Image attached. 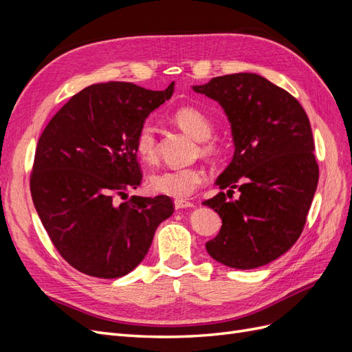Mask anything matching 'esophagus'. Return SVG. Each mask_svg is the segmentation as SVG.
<instances>
[{"mask_svg":"<svg viewBox=\"0 0 352 352\" xmlns=\"http://www.w3.org/2000/svg\"><path fill=\"white\" fill-rule=\"evenodd\" d=\"M194 207V204L190 201H185V199H176L175 201V208L176 210H182V208H190Z\"/></svg>","mask_w":352,"mask_h":352,"instance_id":"34e87169","label":"esophagus"}]
</instances>
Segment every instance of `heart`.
<instances>
[{"mask_svg":"<svg viewBox=\"0 0 352 352\" xmlns=\"http://www.w3.org/2000/svg\"><path fill=\"white\" fill-rule=\"evenodd\" d=\"M176 124L197 141H207L212 133V124L208 117L194 107H182L175 111ZM136 154L145 163H154L157 158V136L150 122H145L138 129L135 138ZM202 153L212 154L214 145L204 144ZM204 170L199 167L188 168H164L154 172L148 177V188L153 194L166 195L176 199H186L204 184Z\"/></svg>","mask_w":352,"mask_h":352,"instance_id":"heart-1","label":"heart"}]
</instances>
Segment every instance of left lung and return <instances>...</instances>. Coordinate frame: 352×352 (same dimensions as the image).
<instances>
[{
    "label": "left lung",
    "instance_id": "8db88e82",
    "mask_svg": "<svg viewBox=\"0 0 352 352\" xmlns=\"http://www.w3.org/2000/svg\"><path fill=\"white\" fill-rule=\"evenodd\" d=\"M192 89L220 104L235 145L216 180L226 194L202 202L221 219L207 252L232 269L261 267L289 250L305 225L318 182L310 120L289 92L255 73L212 78ZM233 188L240 198L229 200Z\"/></svg>",
    "mask_w": 352,
    "mask_h": 352
}]
</instances>
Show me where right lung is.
I'll return each mask as SVG.
<instances>
[{
    "label": "right lung",
    "instance_id": "right-lung-1",
    "mask_svg": "<svg viewBox=\"0 0 352 352\" xmlns=\"http://www.w3.org/2000/svg\"><path fill=\"white\" fill-rule=\"evenodd\" d=\"M173 91V82L164 91L129 82L91 85L42 132L30 194L54 247L76 270L122 278L145 258L155 229L173 214L166 195L116 201L140 186L138 129Z\"/></svg>",
    "mask_w": 352,
    "mask_h": 352
}]
</instances>
